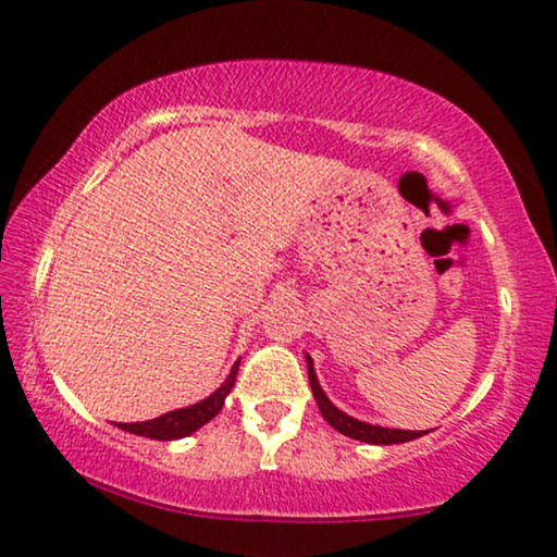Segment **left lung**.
<instances>
[{"mask_svg":"<svg viewBox=\"0 0 557 557\" xmlns=\"http://www.w3.org/2000/svg\"><path fill=\"white\" fill-rule=\"evenodd\" d=\"M306 357V369H309V384H311V392H313V399H317L319 405V412L321 417L326 419L329 424L334 426L336 432L346 434V437L351 440H359V442H367V445H401V442H412L417 437H422L426 434L422 432H412V430H389V426H379V424H369V422H361V419L346 414L338 409L332 399L326 397V392L321 389L319 379H317V369H313V359L309 354H304Z\"/></svg>","mask_w":557,"mask_h":557,"instance_id":"left-lung-1","label":"left lung"}]
</instances>
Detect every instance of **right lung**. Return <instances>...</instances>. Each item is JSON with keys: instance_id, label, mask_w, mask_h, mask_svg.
<instances>
[{"instance_id": "add662e5", "label": "right lung", "mask_w": 557, "mask_h": 557, "mask_svg": "<svg viewBox=\"0 0 557 557\" xmlns=\"http://www.w3.org/2000/svg\"><path fill=\"white\" fill-rule=\"evenodd\" d=\"M238 364H240V359L231 367V374L225 376V382L219 386V389H215L213 394H208L206 399L196 401V405L173 409V412H165L156 419H145V422H117V430L138 434V437L160 440V442H173V440L188 437V434L200 430V426L211 422V419L221 412L225 405V397H228L233 384H236Z\"/></svg>"}]
</instances>
